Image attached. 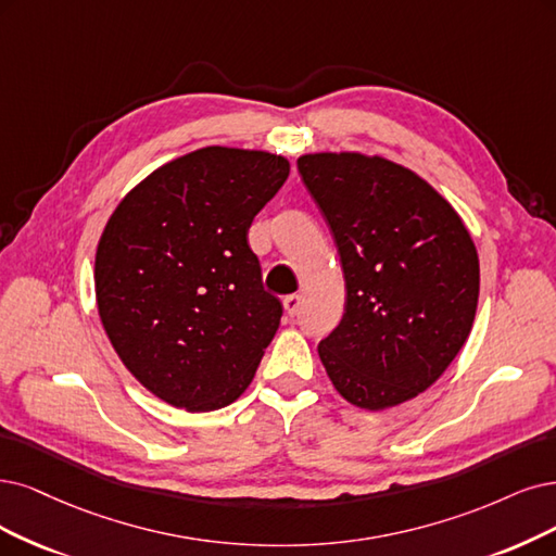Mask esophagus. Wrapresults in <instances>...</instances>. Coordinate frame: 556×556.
Here are the masks:
<instances>
[{"mask_svg": "<svg viewBox=\"0 0 556 556\" xmlns=\"http://www.w3.org/2000/svg\"><path fill=\"white\" fill-rule=\"evenodd\" d=\"M302 302H304V295H289L283 300V309H286V314L289 316H295L300 309H302Z\"/></svg>", "mask_w": 556, "mask_h": 556, "instance_id": "34e87169", "label": "esophagus"}]
</instances>
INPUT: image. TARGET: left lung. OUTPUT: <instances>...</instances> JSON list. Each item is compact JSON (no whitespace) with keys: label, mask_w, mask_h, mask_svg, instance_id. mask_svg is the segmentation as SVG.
I'll return each mask as SVG.
<instances>
[{"label":"left lung","mask_w":556,"mask_h":556,"mask_svg":"<svg viewBox=\"0 0 556 556\" xmlns=\"http://www.w3.org/2000/svg\"><path fill=\"white\" fill-rule=\"evenodd\" d=\"M298 172L330 224L345 286L343 318L318 345L327 378L368 413L413 401L475 325V240L433 185L384 155L304 153Z\"/></svg>","instance_id":"8db88e82"}]
</instances>
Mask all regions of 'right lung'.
Segmentation results:
<instances>
[{
	"mask_svg": "<svg viewBox=\"0 0 556 556\" xmlns=\"http://www.w3.org/2000/svg\"><path fill=\"white\" fill-rule=\"evenodd\" d=\"M291 162L256 149L178 155L118 201L96 250V304L114 353L153 396L226 407L254 380L281 302L247 242Z\"/></svg>",
	"mask_w": 556,
	"mask_h": 556,
	"instance_id": "right-lung-1",
	"label": "right lung"
}]
</instances>
